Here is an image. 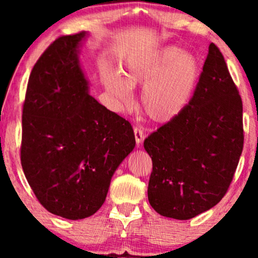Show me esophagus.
Instances as JSON below:
<instances>
[{"mask_svg":"<svg viewBox=\"0 0 258 258\" xmlns=\"http://www.w3.org/2000/svg\"><path fill=\"white\" fill-rule=\"evenodd\" d=\"M133 132H135V138H136V143H137V146L143 142L144 139V133H143V130L139 128V127H135L133 128Z\"/></svg>","mask_w":258,"mask_h":258,"instance_id":"1","label":"esophagus"}]
</instances>
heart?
Segmentation results:
<instances>
[{
  "label": "heart",
  "mask_w": 258,
  "mask_h": 258,
  "mask_svg": "<svg viewBox=\"0 0 258 258\" xmlns=\"http://www.w3.org/2000/svg\"><path fill=\"white\" fill-rule=\"evenodd\" d=\"M199 79V61L176 46H165L126 65L122 76L116 72L103 73V81L117 111L135 103L132 88L144 86L142 108L150 120L167 123L180 115L190 102Z\"/></svg>",
  "instance_id": "1"
}]
</instances>
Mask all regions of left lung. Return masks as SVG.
<instances>
[{
	"label": "left lung",
	"instance_id": "1",
	"mask_svg": "<svg viewBox=\"0 0 258 258\" xmlns=\"http://www.w3.org/2000/svg\"><path fill=\"white\" fill-rule=\"evenodd\" d=\"M242 144L241 98L223 55L211 43L189 104L144 141L153 161L149 204L161 216L182 221L217 205Z\"/></svg>",
	"mask_w": 258,
	"mask_h": 258
}]
</instances>
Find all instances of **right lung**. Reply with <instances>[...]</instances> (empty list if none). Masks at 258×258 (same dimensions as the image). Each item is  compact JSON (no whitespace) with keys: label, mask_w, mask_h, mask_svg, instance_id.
<instances>
[{"label":"right lung","mask_w":258,"mask_h":258,"mask_svg":"<svg viewBox=\"0 0 258 258\" xmlns=\"http://www.w3.org/2000/svg\"><path fill=\"white\" fill-rule=\"evenodd\" d=\"M87 36H61L43 52L23 106L26 179L47 211L74 221L98 211L112 174L136 146L131 123L90 94L79 59Z\"/></svg>","instance_id":"1"}]
</instances>
